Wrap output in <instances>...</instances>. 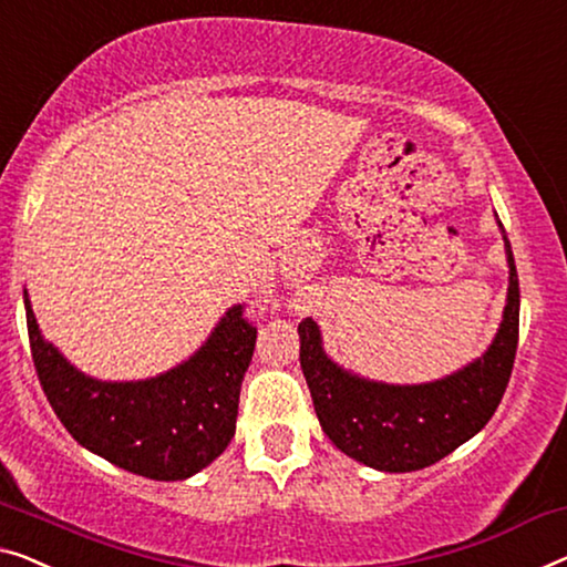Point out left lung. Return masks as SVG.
Instances as JSON below:
<instances>
[{"instance_id": "left-lung-1", "label": "left lung", "mask_w": 567, "mask_h": 567, "mask_svg": "<svg viewBox=\"0 0 567 567\" xmlns=\"http://www.w3.org/2000/svg\"><path fill=\"white\" fill-rule=\"evenodd\" d=\"M502 229L509 287L502 323L488 349L435 382L390 384L343 369L326 353L312 318L298 326L300 367L323 433L338 451L369 468L410 473L427 468L481 433L509 384L519 338V280Z\"/></svg>"}]
</instances>
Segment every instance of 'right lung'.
<instances>
[{
	"label": "right lung",
	"mask_w": 567,
	"mask_h": 567,
	"mask_svg": "<svg viewBox=\"0 0 567 567\" xmlns=\"http://www.w3.org/2000/svg\"><path fill=\"white\" fill-rule=\"evenodd\" d=\"M32 361L50 408L86 451L152 481H183L210 466L236 433L257 328L231 306L196 351L157 377L106 382L83 374L45 341L28 290Z\"/></svg>",
	"instance_id": "1"
}]
</instances>
